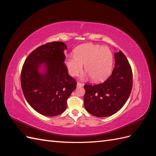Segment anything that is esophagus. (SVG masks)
I'll use <instances>...</instances> for the list:
<instances>
[{"label":"esophagus","mask_w":156,"mask_h":156,"mask_svg":"<svg viewBox=\"0 0 156 156\" xmlns=\"http://www.w3.org/2000/svg\"><path fill=\"white\" fill-rule=\"evenodd\" d=\"M83 86V83L77 82V87H82Z\"/></svg>","instance_id":"obj_1"}]
</instances>
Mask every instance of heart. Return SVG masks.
<instances>
[{
    "instance_id": "b5f03b06",
    "label": "heart",
    "mask_w": 156,
    "mask_h": 156,
    "mask_svg": "<svg viewBox=\"0 0 156 156\" xmlns=\"http://www.w3.org/2000/svg\"><path fill=\"white\" fill-rule=\"evenodd\" d=\"M113 64V55L107 47L91 44H83L73 51V57L66 60L71 76H76L84 70L94 82H101L110 75Z\"/></svg>"
}]
</instances>
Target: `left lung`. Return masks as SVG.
I'll return each mask as SVG.
<instances>
[{
    "label": "left lung",
    "instance_id": "left-lung-1",
    "mask_svg": "<svg viewBox=\"0 0 156 156\" xmlns=\"http://www.w3.org/2000/svg\"><path fill=\"white\" fill-rule=\"evenodd\" d=\"M115 65L110 77L96 85L85 84L84 105L91 115L107 117L115 114L124 105L133 86L130 64L120 51L115 53Z\"/></svg>",
    "mask_w": 156,
    "mask_h": 156
}]
</instances>
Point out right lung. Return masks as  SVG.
Wrapping results in <instances>:
<instances>
[{"mask_svg":"<svg viewBox=\"0 0 156 156\" xmlns=\"http://www.w3.org/2000/svg\"><path fill=\"white\" fill-rule=\"evenodd\" d=\"M64 42L41 45L27 56L21 70L22 90L29 104L40 114L55 116L67 107V100L77 83L70 77L65 60Z\"/></svg>","mask_w":156,"mask_h":156,"instance_id":"obj_1","label":"right lung"}]
</instances>
